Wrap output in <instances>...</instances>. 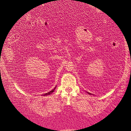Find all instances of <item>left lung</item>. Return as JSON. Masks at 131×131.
<instances>
[{
    "label": "left lung",
    "mask_w": 131,
    "mask_h": 131,
    "mask_svg": "<svg viewBox=\"0 0 131 131\" xmlns=\"http://www.w3.org/2000/svg\"><path fill=\"white\" fill-rule=\"evenodd\" d=\"M87 93H88L89 95H92V94H91V93H89V92H87Z\"/></svg>",
    "instance_id": "8db88e82"
}]
</instances>
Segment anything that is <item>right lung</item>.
Wrapping results in <instances>:
<instances>
[{
  "label": "right lung",
  "mask_w": 131,
  "mask_h": 131,
  "mask_svg": "<svg viewBox=\"0 0 131 131\" xmlns=\"http://www.w3.org/2000/svg\"><path fill=\"white\" fill-rule=\"evenodd\" d=\"M55 89H56V87L54 88V89L53 90H52V91H49V92H48V93H46V94H45L44 95H43V96H47V95H50V94H51L52 93H53V92H54V90H55Z\"/></svg>",
  "instance_id": "obj_1"
}]
</instances>
